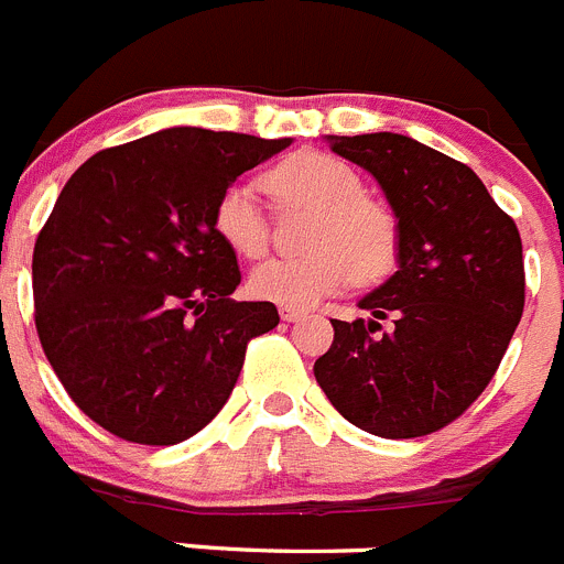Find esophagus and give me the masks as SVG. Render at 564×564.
I'll return each mask as SVG.
<instances>
[{
  "instance_id": "esophagus-1",
  "label": "esophagus",
  "mask_w": 564,
  "mask_h": 564,
  "mask_svg": "<svg viewBox=\"0 0 564 564\" xmlns=\"http://www.w3.org/2000/svg\"><path fill=\"white\" fill-rule=\"evenodd\" d=\"M279 318H282V321H288V324H293V321H302V318H304V313H302V310L282 307V310H279Z\"/></svg>"
}]
</instances>
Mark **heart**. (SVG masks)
<instances>
[{"instance_id": "heart-1", "label": "heart", "mask_w": 564, "mask_h": 564, "mask_svg": "<svg viewBox=\"0 0 564 564\" xmlns=\"http://www.w3.org/2000/svg\"><path fill=\"white\" fill-rule=\"evenodd\" d=\"M279 198H299L318 207L310 229L313 251L299 257H268L249 273L251 296L282 307L307 310L357 279L362 285L388 276L399 254L395 216L362 196V180L346 160L326 152H299L268 174ZM218 238L243 257L268 246V224L249 182L224 187L213 210Z\"/></svg>"}]
</instances>
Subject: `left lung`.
I'll use <instances>...</instances> for the list:
<instances>
[{"label":"left lung","instance_id":"left-lung-1","mask_svg":"<svg viewBox=\"0 0 564 564\" xmlns=\"http://www.w3.org/2000/svg\"><path fill=\"white\" fill-rule=\"evenodd\" d=\"M366 169L399 224L395 273L359 299L368 324L332 321L315 379L348 423L377 437L432 434L490 384L523 315V246L465 163L395 132L326 135ZM379 319L390 333L371 336Z\"/></svg>","mask_w":564,"mask_h":564}]
</instances>
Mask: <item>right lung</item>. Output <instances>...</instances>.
<instances>
[{"label": "right lung", "mask_w": 564, "mask_h": 564, "mask_svg": "<svg viewBox=\"0 0 564 564\" xmlns=\"http://www.w3.org/2000/svg\"><path fill=\"white\" fill-rule=\"evenodd\" d=\"M291 143L171 127L96 152L66 182L32 254L35 326L66 393L101 429L174 446L227 404L246 343L279 313L229 299L238 254L213 210Z\"/></svg>", "instance_id": "add662e5"}]
</instances>
